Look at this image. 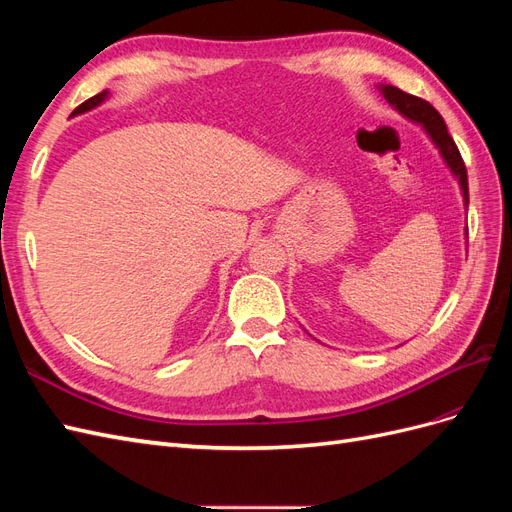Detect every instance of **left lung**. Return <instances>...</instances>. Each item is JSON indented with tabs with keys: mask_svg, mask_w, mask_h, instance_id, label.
I'll list each match as a JSON object with an SVG mask.
<instances>
[{
	"mask_svg": "<svg viewBox=\"0 0 512 512\" xmlns=\"http://www.w3.org/2000/svg\"><path fill=\"white\" fill-rule=\"evenodd\" d=\"M380 89H382V96L386 98V102L395 106L401 115L416 121V123H423L425 132L431 136V141L436 143V147L440 149L444 162L448 164V168L453 170V175L459 179L463 200H466V205H468V170H466V164H463V158L453 141V136L446 130V123H444L442 115L427 100L406 94V91H401L399 87L382 85Z\"/></svg>",
	"mask_w": 512,
	"mask_h": 512,
	"instance_id": "left-lung-1",
	"label": "left lung"
}]
</instances>
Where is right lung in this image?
<instances>
[{
  "label": "right lung",
  "mask_w": 512,
  "mask_h": 512,
  "mask_svg": "<svg viewBox=\"0 0 512 512\" xmlns=\"http://www.w3.org/2000/svg\"><path fill=\"white\" fill-rule=\"evenodd\" d=\"M108 96V91H102V94H98V96H94V98H89V100H85L81 106H76L74 108V113L72 115H79V113H85V111H89V108H94V106H98L104 98Z\"/></svg>",
  "instance_id": "obj_1"
}]
</instances>
